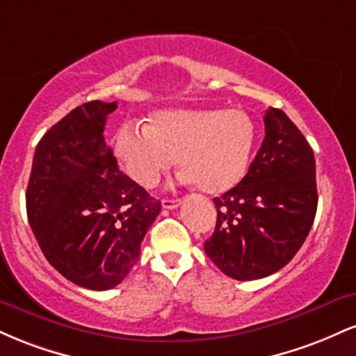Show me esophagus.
Wrapping results in <instances>:
<instances>
[{
	"instance_id": "esophagus-1",
	"label": "esophagus",
	"mask_w": 356,
	"mask_h": 356,
	"mask_svg": "<svg viewBox=\"0 0 356 356\" xmlns=\"http://www.w3.org/2000/svg\"><path fill=\"white\" fill-rule=\"evenodd\" d=\"M179 206H181L179 199H162V207L164 209H177Z\"/></svg>"
}]
</instances>
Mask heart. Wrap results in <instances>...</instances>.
Returning <instances> with one entry per match:
<instances>
[{"label":"heart","mask_w":356,"mask_h":356,"mask_svg":"<svg viewBox=\"0 0 356 356\" xmlns=\"http://www.w3.org/2000/svg\"><path fill=\"white\" fill-rule=\"evenodd\" d=\"M256 140V124L241 108H167L145 127L117 130L115 155L132 181L152 189L177 157L184 182L204 194L232 189L246 174Z\"/></svg>","instance_id":"1"}]
</instances>
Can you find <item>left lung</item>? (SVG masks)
<instances>
[{
  "label": "left lung",
  "instance_id": "8db88e82",
  "mask_svg": "<svg viewBox=\"0 0 356 356\" xmlns=\"http://www.w3.org/2000/svg\"><path fill=\"white\" fill-rule=\"evenodd\" d=\"M263 144L238 186L214 197L216 229L204 251L224 275L248 281L280 271L303 246L316 216V164L283 110L264 115Z\"/></svg>",
  "mask_w": 356,
  "mask_h": 356
}]
</instances>
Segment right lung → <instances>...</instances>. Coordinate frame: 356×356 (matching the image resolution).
<instances>
[{"instance_id": "right-lung-1", "label": "right lung", "mask_w": 356, "mask_h": 356, "mask_svg": "<svg viewBox=\"0 0 356 356\" xmlns=\"http://www.w3.org/2000/svg\"><path fill=\"white\" fill-rule=\"evenodd\" d=\"M117 102L93 100L65 115L35 150L26 189L31 231L48 263L72 283L105 291L120 283L161 201L118 169L105 144Z\"/></svg>"}]
</instances>
